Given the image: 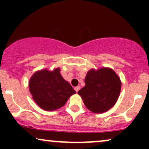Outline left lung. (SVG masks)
I'll return each mask as SVG.
<instances>
[{"label": "left lung", "instance_id": "left-lung-1", "mask_svg": "<svg viewBox=\"0 0 149 149\" xmlns=\"http://www.w3.org/2000/svg\"><path fill=\"white\" fill-rule=\"evenodd\" d=\"M29 91L36 103L46 111L64 107L76 91L60 74V69L35 73L29 81Z\"/></svg>", "mask_w": 149, "mask_h": 149}]
</instances>
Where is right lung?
<instances>
[{
	"label": "right lung",
	"mask_w": 149,
	"mask_h": 149,
	"mask_svg": "<svg viewBox=\"0 0 149 149\" xmlns=\"http://www.w3.org/2000/svg\"><path fill=\"white\" fill-rule=\"evenodd\" d=\"M85 83V86L78 93L89 110L101 113L115 105L120 92L121 83L113 70H90Z\"/></svg>",
	"instance_id": "right-lung-1"
}]
</instances>
